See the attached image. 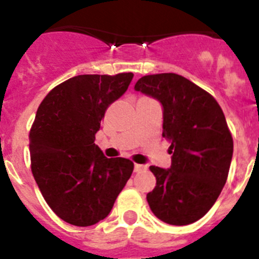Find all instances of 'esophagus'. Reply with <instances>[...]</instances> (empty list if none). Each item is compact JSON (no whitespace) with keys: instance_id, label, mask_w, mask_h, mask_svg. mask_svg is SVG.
I'll list each match as a JSON object with an SVG mask.
<instances>
[{"instance_id":"34e87169","label":"esophagus","mask_w":259,"mask_h":259,"mask_svg":"<svg viewBox=\"0 0 259 259\" xmlns=\"http://www.w3.org/2000/svg\"><path fill=\"white\" fill-rule=\"evenodd\" d=\"M146 170V166L144 164H139V163H135V172H143V171Z\"/></svg>"}]
</instances>
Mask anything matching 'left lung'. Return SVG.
Segmentation results:
<instances>
[{
  "mask_svg": "<svg viewBox=\"0 0 259 259\" xmlns=\"http://www.w3.org/2000/svg\"><path fill=\"white\" fill-rule=\"evenodd\" d=\"M135 91L163 107L162 136L170 141L171 167L150 166L157 184L146 194L158 219L187 226L206 214L227 180L233 140L221 106L206 91L178 74L146 75Z\"/></svg>",
  "mask_w": 259,
  "mask_h": 259,
  "instance_id": "left-lung-1",
  "label": "left lung"
}]
</instances>
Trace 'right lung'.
I'll use <instances>...</instances> for the list:
<instances>
[{"label": "right lung", "mask_w": 259, "mask_h": 259, "mask_svg": "<svg viewBox=\"0 0 259 259\" xmlns=\"http://www.w3.org/2000/svg\"><path fill=\"white\" fill-rule=\"evenodd\" d=\"M134 74L77 75L42 100L29 132L31 170L62 221L88 227L109 215L134 171L127 158H106L95 144L109 105Z\"/></svg>", "instance_id": "obj_1"}]
</instances>
